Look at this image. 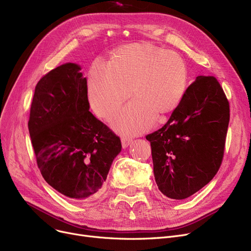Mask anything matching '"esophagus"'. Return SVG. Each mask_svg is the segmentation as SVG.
<instances>
[{"label": "esophagus", "instance_id": "34e87169", "mask_svg": "<svg viewBox=\"0 0 251 251\" xmlns=\"http://www.w3.org/2000/svg\"><path fill=\"white\" fill-rule=\"evenodd\" d=\"M132 139L131 138H129V137H122V147H123V149H125V148H127L128 146H130L131 143H132Z\"/></svg>", "mask_w": 251, "mask_h": 251}]
</instances>
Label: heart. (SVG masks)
<instances>
[{"label": "heart", "mask_w": 251, "mask_h": 251, "mask_svg": "<svg viewBox=\"0 0 251 251\" xmlns=\"http://www.w3.org/2000/svg\"><path fill=\"white\" fill-rule=\"evenodd\" d=\"M187 79L186 64L177 52L135 43L116 49L105 66L100 62L90 66L87 95L92 110L110 120L131 94L133 100L113 124L123 133L139 134L155 118L162 120L176 110Z\"/></svg>", "instance_id": "heart-1"}]
</instances>
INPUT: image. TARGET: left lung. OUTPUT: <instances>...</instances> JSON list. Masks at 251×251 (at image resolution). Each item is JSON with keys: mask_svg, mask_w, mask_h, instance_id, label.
<instances>
[{"mask_svg": "<svg viewBox=\"0 0 251 251\" xmlns=\"http://www.w3.org/2000/svg\"><path fill=\"white\" fill-rule=\"evenodd\" d=\"M229 120V101L217 78L197 76L168 122L146 136L156 185L164 195L185 200L215 177Z\"/></svg>", "mask_w": 251, "mask_h": 251, "instance_id": "1", "label": "left lung"}]
</instances>
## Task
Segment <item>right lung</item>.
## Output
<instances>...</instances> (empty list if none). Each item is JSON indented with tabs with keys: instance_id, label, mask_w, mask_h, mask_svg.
Masks as SVG:
<instances>
[{
	"instance_id": "right-lung-1",
	"label": "right lung",
	"mask_w": 251,
	"mask_h": 251,
	"mask_svg": "<svg viewBox=\"0 0 251 251\" xmlns=\"http://www.w3.org/2000/svg\"><path fill=\"white\" fill-rule=\"evenodd\" d=\"M80 66L66 63L41 78L28 130L37 167L48 184L72 200L100 192L121 140L89 112Z\"/></svg>"
}]
</instances>
